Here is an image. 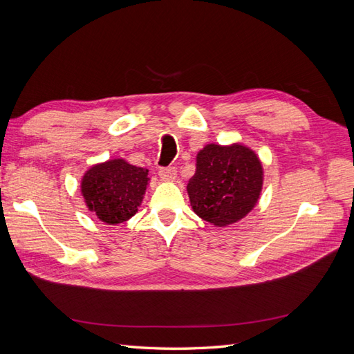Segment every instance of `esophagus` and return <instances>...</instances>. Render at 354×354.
Segmentation results:
<instances>
[{
	"instance_id": "esophagus-1",
	"label": "esophagus",
	"mask_w": 354,
	"mask_h": 354,
	"mask_svg": "<svg viewBox=\"0 0 354 354\" xmlns=\"http://www.w3.org/2000/svg\"><path fill=\"white\" fill-rule=\"evenodd\" d=\"M177 176V169L174 167H167V168H160L159 169V177L164 181H171L174 180Z\"/></svg>"
}]
</instances>
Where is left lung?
<instances>
[{"label":"left lung","instance_id":"8db88e82","mask_svg":"<svg viewBox=\"0 0 354 354\" xmlns=\"http://www.w3.org/2000/svg\"><path fill=\"white\" fill-rule=\"evenodd\" d=\"M263 165L252 149L241 143L207 145L196 155L195 176L187 183L196 216L224 227L242 220L259 202Z\"/></svg>","mask_w":354,"mask_h":354}]
</instances>
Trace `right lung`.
Segmentation results:
<instances>
[{"label": "right lung", "mask_w": 354, "mask_h": 354, "mask_svg": "<svg viewBox=\"0 0 354 354\" xmlns=\"http://www.w3.org/2000/svg\"><path fill=\"white\" fill-rule=\"evenodd\" d=\"M149 169L128 164L125 159H109L85 171L81 194L87 208L106 224L130 220L142 205L149 185Z\"/></svg>", "instance_id": "obj_1"}]
</instances>
